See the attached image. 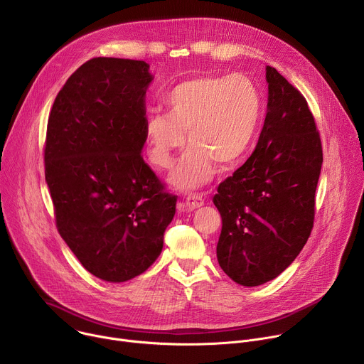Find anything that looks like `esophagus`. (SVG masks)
<instances>
[{"instance_id":"1","label":"esophagus","mask_w":364,"mask_h":364,"mask_svg":"<svg viewBox=\"0 0 364 364\" xmlns=\"http://www.w3.org/2000/svg\"><path fill=\"white\" fill-rule=\"evenodd\" d=\"M203 204H204V198L198 193H190L186 197V205L188 207L190 210H194V209H197V207H200Z\"/></svg>"}]
</instances>
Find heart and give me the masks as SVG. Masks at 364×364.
<instances>
[{"mask_svg":"<svg viewBox=\"0 0 364 364\" xmlns=\"http://www.w3.org/2000/svg\"><path fill=\"white\" fill-rule=\"evenodd\" d=\"M168 114L154 112L145 124L148 160L170 168L186 144L170 181L180 190L203 186L216 166L233 167L250 151L262 118L264 100L256 83L240 73L200 76L178 83L167 96Z\"/></svg>","mask_w":364,"mask_h":364,"instance_id":"heart-1","label":"heart"}]
</instances>
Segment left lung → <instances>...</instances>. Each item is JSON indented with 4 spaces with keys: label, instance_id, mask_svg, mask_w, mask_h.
<instances>
[{
    "label": "left lung",
    "instance_id": "left-lung-1",
    "mask_svg": "<svg viewBox=\"0 0 364 364\" xmlns=\"http://www.w3.org/2000/svg\"><path fill=\"white\" fill-rule=\"evenodd\" d=\"M268 112L246 163L218 187L220 268L243 287L262 285L298 256L314 226L323 146L302 93L267 68Z\"/></svg>",
    "mask_w": 364,
    "mask_h": 364
}]
</instances>
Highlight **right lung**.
I'll list each match as a JSON object with an SVG mask.
<instances>
[{
  "mask_svg": "<svg viewBox=\"0 0 364 364\" xmlns=\"http://www.w3.org/2000/svg\"><path fill=\"white\" fill-rule=\"evenodd\" d=\"M142 60L95 58L51 107L44 174L56 228L83 268L109 282L146 271L163 250L177 196L144 161Z\"/></svg>",
  "mask_w": 364,
  "mask_h": 364,
  "instance_id": "right-lung-1",
  "label": "right lung"
}]
</instances>
